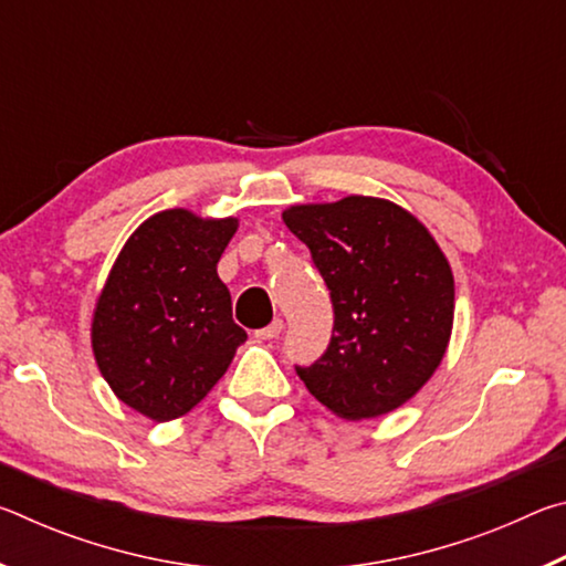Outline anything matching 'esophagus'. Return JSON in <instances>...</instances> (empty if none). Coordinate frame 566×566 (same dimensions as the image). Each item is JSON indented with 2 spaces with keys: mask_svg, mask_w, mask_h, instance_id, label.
I'll return each mask as SVG.
<instances>
[{
  "mask_svg": "<svg viewBox=\"0 0 566 566\" xmlns=\"http://www.w3.org/2000/svg\"><path fill=\"white\" fill-rule=\"evenodd\" d=\"M282 329H284V322L282 319H274L272 324H270V327H264V329H256L254 332V337L256 339H276V337H280V334H282Z\"/></svg>",
  "mask_w": 566,
  "mask_h": 566,
  "instance_id": "1",
  "label": "esophagus"
}]
</instances>
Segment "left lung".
<instances>
[{"label": "left lung", "instance_id": "1", "mask_svg": "<svg viewBox=\"0 0 566 566\" xmlns=\"http://www.w3.org/2000/svg\"><path fill=\"white\" fill-rule=\"evenodd\" d=\"M282 219L310 247L334 306L327 352L296 375L342 419L399 409L432 379L452 337L454 274L437 239L379 197L294 205Z\"/></svg>", "mask_w": 566, "mask_h": 566}]
</instances>
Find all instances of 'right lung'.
Returning <instances> with one entry per match:
<instances>
[{"mask_svg": "<svg viewBox=\"0 0 566 566\" xmlns=\"http://www.w3.org/2000/svg\"><path fill=\"white\" fill-rule=\"evenodd\" d=\"M239 227L165 209L124 242L94 304L92 352L117 399L155 421L185 417L234 359L247 332L217 262Z\"/></svg>", "mask_w": 566, "mask_h": 566, "instance_id": "1", "label": "right lung"}]
</instances>
